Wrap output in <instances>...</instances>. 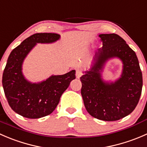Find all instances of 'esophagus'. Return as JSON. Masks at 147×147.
I'll return each instance as SVG.
<instances>
[{"label": "esophagus", "mask_w": 147, "mask_h": 147, "mask_svg": "<svg viewBox=\"0 0 147 147\" xmlns=\"http://www.w3.org/2000/svg\"><path fill=\"white\" fill-rule=\"evenodd\" d=\"M82 75V72L81 70H80V69H77L76 70V77L77 78H81Z\"/></svg>", "instance_id": "1"}]
</instances>
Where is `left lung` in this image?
Segmentation results:
<instances>
[{
    "label": "left lung",
    "mask_w": 147,
    "mask_h": 147,
    "mask_svg": "<svg viewBox=\"0 0 147 147\" xmlns=\"http://www.w3.org/2000/svg\"><path fill=\"white\" fill-rule=\"evenodd\" d=\"M102 47L95 54L89 71L80 78L81 94L87 112L103 121L122 119L134 111L142 90V73L136 53L115 33L100 34ZM118 57L123 63L121 77L113 83L102 80L101 72L109 59Z\"/></svg>",
    "instance_id": "obj_1"
}]
</instances>
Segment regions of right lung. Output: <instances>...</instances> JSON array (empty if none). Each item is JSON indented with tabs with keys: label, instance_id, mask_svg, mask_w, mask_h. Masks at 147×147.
Wrapping results in <instances>:
<instances>
[{
	"label": "right lung",
	"instance_id": "obj_1",
	"mask_svg": "<svg viewBox=\"0 0 147 147\" xmlns=\"http://www.w3.org/2000/svg\"><path fill=\"white\" fill-rule=\"evenodd\" d=\"M56 33H35L28 37L8 57L3 74L4 92L11 109L18 115L38 119L50 115L60 102L63 93L75 79V70L62 75H52L45 81L32 83L25 78L22 65L37 43H52L58 40Z\"/></svg>",
	"mask_w": 147,
	"mask_h": 147
}]
</instances>
